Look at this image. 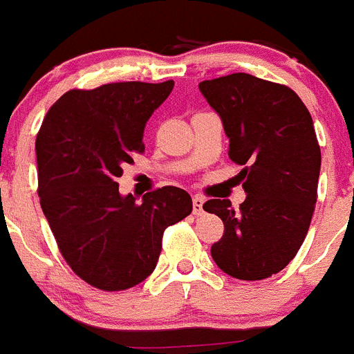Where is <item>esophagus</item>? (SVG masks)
Here are the masks:
<instances>
[{
    "label": "esophagus",
    "mask_w": 354,
    "mask_h": 354,
    "mask_svg": "<svg viewBox=\"0 0 354 354\" xmlns=\"http://www.w3.org/2000/svg\"><path fill=\"white\" fill-rule=\"evenodd\" d=\"M192 204H194V214H197V216L204 214V197L203 196H194Z\"/></svg>",
    "instance_id": "obj_1"
}]
</instances>
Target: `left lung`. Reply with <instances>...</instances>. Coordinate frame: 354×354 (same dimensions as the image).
<instances>
[{
	"instance_id": "obj_1",
	"label": "left lung",
	"mask_w": 354,
	"mask_h": 354,
	"mask_svg": "<svg viewBox=\"0 0 354 354\" xmlns=\"http://www.w3.org/2000/svg\"><path fill=\"white\" fill-rule=\"evenodd\" d=\"M199 91L222 118L229 157L241 171L246 199H211L204 211L222 218L225 232L211 246L223 272L257 281L285 269L311 225L322 151L311 113L286 85L248 73L204 80Z\"/></svg>"
}]
</instances>
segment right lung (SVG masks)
<instances>
[{"label": "right lung", "instance_id": "add662e5", "mask_svg": "<svg viewBox=\"0 0 354 354\" xmlns=\"http://www.w3.org/2000/svg\"><path fill=\"white\" fill-rule=\"evenodd\" d=\"M173 87V80L120 82L69 91L36 138L43 214L73 272L104 292L145 281L164 230L192 213L183 188L162 187L140 203L118 192L122 166L145 150V125Z\"/></svg>", "mask_w": 354, "mask_h": 354}]
</instances>
